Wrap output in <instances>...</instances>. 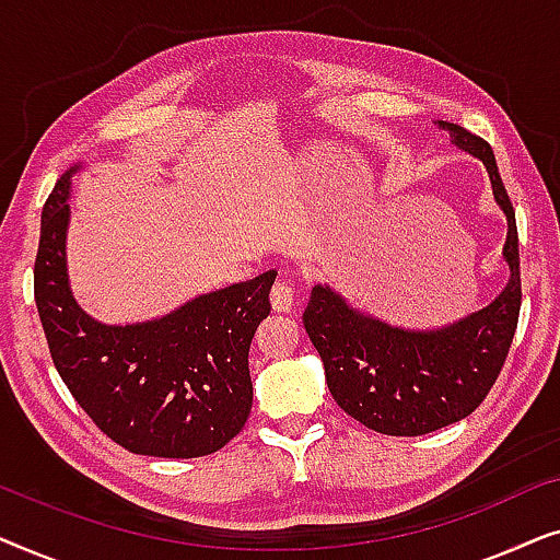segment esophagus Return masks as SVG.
I'll list each match as a JSON object with an SVG mask.
<instances>
[{"label":"esophagus","instance_id":"1","mask_svg":"<svg viewBox=\"0 0 560 560\" xmlns=\"http://www.w3.org/2000/svg\"><path fill=\"white\" fill-rule=\"evenodd\" d=\"M293 301H295V288L290 285V282H285V280L275 282L272 293H270L272 308L280 311V313H285V311L293 308Z\"/></svg>","mask_w":560,"mask_h":560}]
</instances>
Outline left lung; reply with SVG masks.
Listing matches in <instances>:
<instances>
[{
    "instance_id": "left-lung-1",
    "label": "left lung",
    "mask_w": 560,
    "mask_h": 560,
    "mask_svg": "<svg viewBox=\"0 0 560 560\" xmlns=\"http://www.w3.org/2000/svg\"><path fill=\"white\" fill-rule=\"evenodd\" d=\"M458 150L485 163L494 201L508 217L510 282L487 308L441 328H405L359 311L339 290L316 285L303 326L343 412L385 435H423L471 416L500 377L515 339L520 301L517 224L494 152L469 129L439 119Z\"/></svg>"
}]
</instances>
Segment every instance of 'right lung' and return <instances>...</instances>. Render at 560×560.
<instances>
[{"instance_id":"right-lung-1","label":"right lung","mask_w":560,"mask_h":560,"mask_svg":"<svg viewBox=\"0 0 560 560\" xmlns=\"http://www.w3.org/2000/svg\"><path fill=\"white\" fill-rule=\"evenodd\" d=\"M40 219L35 305L52 364L86 416L132 454L196 458L226 446L252 410L249 343L278 272L213 290L163 318L102 324L75 303L66 267L71 178Z\"/></svg>"}]
</instances>
